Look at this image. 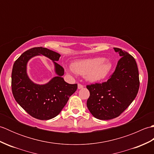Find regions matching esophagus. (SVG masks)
<instances>
[{
    "label": "esophagus",
    "instance_id": "1",
    "mask_svg": "<svg viewBox=\"0 0 154 154\" xmlns=\"http://www.w3.org/2000/svg\"><path fill=\"white\" fill-rule=\"evenodd\" d=\"M83 85H82L81 84H78V89H83Z\"/></svg>",
    "mask_w": 154,
    "mask_h": 154
}]
</instances>
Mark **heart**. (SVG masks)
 <instances>
[{
  "label": "heart",
  "instance_id": "b5f03b06",
  "mask_svg": "<svg viewBox=\"0 0 154 154\" xmlns=\"http://www.w3.org/2000/svg\"><path fill=\"white\" fill-rule=\"evenodd\" d=\"M112 67V64L104 57H93L75 62L73 67H67V71L85 76L87 81L95 83L105 79Z\"/></svg>",
  "mask_w": 154,
  "mask_h": 154
}]
</instances>
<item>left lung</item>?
<instances>
[{"label":"left lung","mask_w":154,"mask_h":154,"mask_svg":"<svg viewBox=\"0 0 154 154\" xmlns=\"http://www.w3.org/2000/svg\"><path fill=\"white\" fill-rule=\"evenodd\" d=\"M114 49L122 57L111 77L102 84L87 86L90 93L87 108L99 120L119 116L134 100L139 89V73L134 58L120 48Z\"/></svg>","instance_id":"obj_1"}]
</instances>
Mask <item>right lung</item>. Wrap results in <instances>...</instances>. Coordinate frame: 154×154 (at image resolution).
<instances>
[{"instance_id": "obj_1", "label": "right lung", "mask_w": 154, "mask_h": 154, "mask_svg": "<svg viewBox=\"0 0 154 154\" xmlns=\"http://www.w3.org/2000/svg\"><path fill=\"white\" fill-rule=\"evenodd\" d=\"M43 55L53 61L56 77L45 84L32 82L27 73L30 58ZM60 54L45 48H33L23 53L14 62L12 71V91L16 102L32 117L50 120L57 116L77 89V84H69L62 76L64 69L56 63Z\"/></svg>"}]
</instances>
